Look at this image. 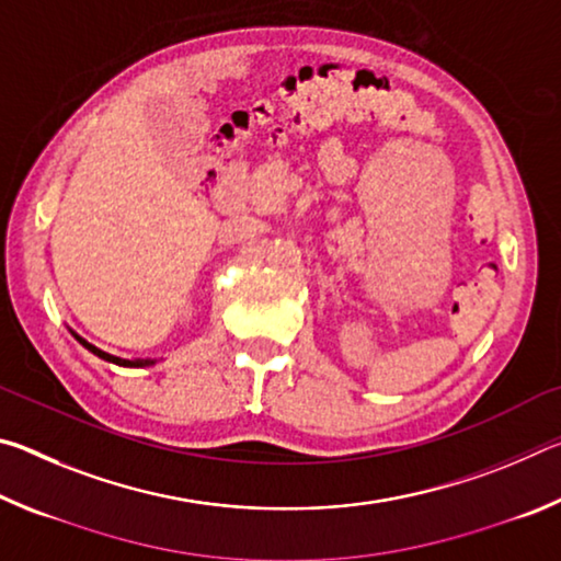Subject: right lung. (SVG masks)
<instances>
[{"label":"right lung","instance_id":"1","mask_svg":"<svg viewBox=\"0 0 561 561\" xmlns=\"http://www.w3.org/2000/svg\"><path fill=\"white\" fill-rule=\"evenodd\" d=\"M76 336V341H79V344H83L87 346L91 354H96L99 358H103V360H111V364H116V366H148V364H153V360H148V358H136V360H128V358H118V356H111V354H106V351H101V348H96L93 344H89L87 339H81L79 334H73Z\"/></svg>","mask_w":561,"mask_h":561}]
</instances>
